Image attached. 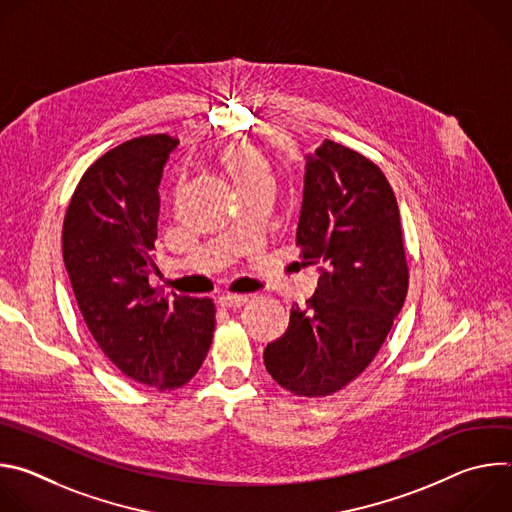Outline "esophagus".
I'll return each mask as SVG.
<instances>
[{
	"instance_id": "1",
	"label": "esophagus",
	"mask_w": 512,
	"mask_h": 512,
	"mask_svg": "<svg viewBox=\"0 0 512 512\" xmlns=\"http://www.w3.org/2000/svg\"><path fill=\"white\" fill-rule=\"evenodd\" d=\"M247 296H233V294H227V296H221L218 298V306L221 308H241V306H245L247 304Z\"/></svg>"
}]
</instances>
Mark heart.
Wrapping results in <instances>:
<instances>
[{
	"label": "heart",
	"mask_w": 512,
	"mask_h": 512,
	"mask_svg": "<svg viewBox=\"0 0 512 512\" xmlns=\"http://www.w3.org/2000/svg\"><path fill=\"white\" fill-rule=\"evenodd\" d=\"M221 162L235 180L237 188L251 184L255 180L271 178V170L265 156L245 141L231 143L229 148H225V152L221 154Z\"/></svg>",
	"instance_id": "obj_1"
}]
</instances>
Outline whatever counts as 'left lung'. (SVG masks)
<instances>
[{"label": "left lung", "instance_id": "left-lung-1", "mask_svg": "<svg viewBox=\"0 0 512 512\" xmlns=\"http://www.w3.org/2000/svg\"><path fill=\"white\" fill-rule=\"evenodd\" d=\"M296 243L308 265H320L318 287L291 306L263 360L289 393L326 397L369 367L407 296L399 206L381 168L324 139L306 156Z\"/></svg>", "mask_w": 512, "mask_h": 512}]
</instances>
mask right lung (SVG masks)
<instances>
[{
    "label": "right lung",
    "mask_w": 512,
    "mask_h": 512,
    "mask_svg": "<svg viewBox=\"0 0 512 512\" xmlns=\"http://www.w3.org/2000/svg\"><path fill=\"white\" fill-rule=\"evenodd\" d=\"M166 133L123 141L89 166L68 202L62 257L89 332L115 367L158 391L186 385L214 332L210 298L164 296L154 269Z\"/></svg>",
    "instance_id": "right-lung-1"
}]
</instances>
